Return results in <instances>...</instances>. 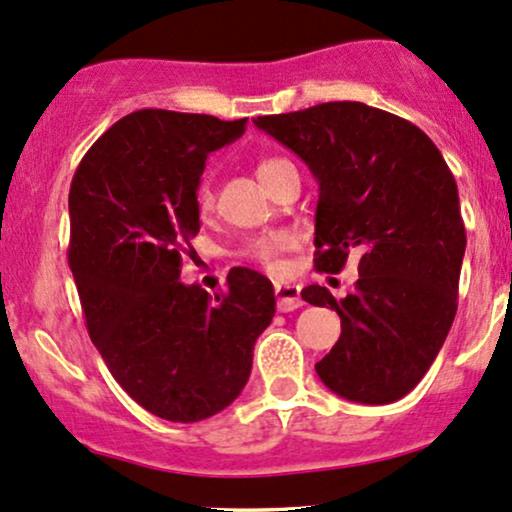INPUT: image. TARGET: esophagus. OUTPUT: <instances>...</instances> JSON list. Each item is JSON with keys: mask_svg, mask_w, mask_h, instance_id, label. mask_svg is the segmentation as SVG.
<instances>
[{"mask_svg": "<svg viewBox=\"0 0 512 512\" xmlns=\"http://www.w3.org/2000/svg\"><path fill=\"white\" fill-rule=\"evenodd\" d=\"M275 302H278V312H295L302 307L300 285H275Z\"/></svg>", "mask_w": 512, "mask_h": 512, "instance_id": "34e87169", "label": "esophagus"}]
</instances>
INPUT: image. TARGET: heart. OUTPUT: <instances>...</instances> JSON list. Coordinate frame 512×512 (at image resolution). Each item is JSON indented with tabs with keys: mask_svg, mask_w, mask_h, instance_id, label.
I'll return each mask as SVG.
<instances>
[{
	"mask_svg": "<svg viewBox=\"0 0 512 512\" xmlns=\"http://www.w3.org/2000/svg\"><path fill=\"white\" fill-rule=\"evenodd\" d=\"M283 164H287V162L280 157L261 159L256 166L258 179L263 181L268 174H271V171H275L278 166H283ZM198 208L203 212H208L212 208V191H210V186H205V183L198 188ZM292 244H295V237H292V234H271V237H261V239L251 241L249 249H246V254L254 258V261L261 263V266H266L268 271H278L280 254L290 249Z\"/></svg>",
	"mask_w": 512,
	"mask_h": 512,
	"instance_id": "b5f03b06",
	"label": "heart"
}]
</instances>
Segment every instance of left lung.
I'll return each instance as SVG.
<instances>
[{"instance_id": "left-lung-1", "label": "left lung", "mask_w": 512, "mask_h": 512, "mask_svg": "<svg viewBox=\"0 0 512 512\" xmlns=\"http://www.w3.org/2000/svg\"><path fill=\"white\" fill-rule=\"evenodd\" d=\"M254 123L319 181L317 271L341 273L348 254L360 256L343 300L321 285L302 290L341 317L319 380L358 404H392L423 380L455 321L467 246L455 176L421 128L360 101Z\"/></svg>"}]
</instances>
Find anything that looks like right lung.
I'll return each instance as SVG.
<instances>
[{"label":"right lung","instance_id":"1","mask_svg":"<svg viewBox=\"0 0 512 512\" xmlns=\"http://www.w3.org/2000/svg\"><path fill=\"white\" fill-rule=\"evenodd\" d=\"M244 130L246 118L142 108L74 171L67 258L86 329L120 387L164 421L227 409L275 314L271 280L251 268H232L217 295L179 280L200 232L205 159Z\"/></svg>","mask_w":512,"mask_h":512}]
</instances>
